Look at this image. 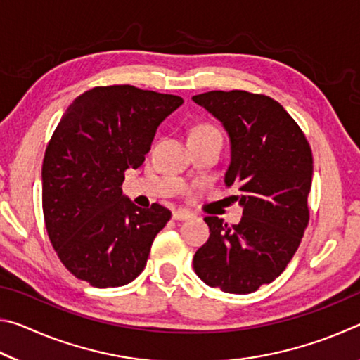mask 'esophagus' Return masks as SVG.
Segmentation results:
<instances>
[{"label":"esophagus","instance_id":"obj_1","mask_svg":"<svg viewBox=\"0 0 360 360\" xmlns=\"http://www.w3.org/2000/svg\"><path fill=\"white\" fill-rule=\"evenodd\" d=\"M192 217V212L187 210H176L173 212V219L174 221H187V219Z\"/></svg>","mask_w":360,"mask_h":360}]
</instances>
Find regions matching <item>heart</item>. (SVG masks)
<instances>
[{
	"label": "heart",
	"mask_w": 360,
	"mask_h": 360,
	"mask_svg": "<svg viewBox=\"0 0 360 360\" xmlns=\"http://www.w3.org/2000/svg\"><path fill=\"white\" fill-rule=\"evenodd\" d=\"M192 135H219V131L211 125H198L192 130L191 136Z\"/></svg>",
	"instance_id": "obj_1"
}]
</instances>
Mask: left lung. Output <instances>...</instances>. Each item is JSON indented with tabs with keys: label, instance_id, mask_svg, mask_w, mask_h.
<instances>
[{
	"label": "left lung",
	"instance_id": "obj_1",
	"mask_svg": "<svg viewBox=\"0 0 360 360\" xmlns=\"http://www.w3.org/2000/svg\"><path fill=\"white\" fill-rule=\"evenodd\" d=\"M221 122L230 141L224 176L240 192L243 217L227 225L205 217L210 238L193 255L205 284L229 294H251L281 275L307 227L313 155L300 127L270 96L212 90L192 96Z\"/></svg>",
	"mask_w": 360,
	"mask_h": 360
}]
</instances>
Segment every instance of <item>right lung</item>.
Here are the masks:
<instances>
[{"instance_id":"obj_1","label":"right lung","mask_w":360,"mask_h":360,"mask_svg":"<svg viewBox=\"0 0 360 360\" xmlns=\"http://www.w3.org/2000/svg\"><path fill=\"white\" fill-rule=\"evenodd\" d=\"M176 95L109 85L71 103L42 163V211L62 264L94 288H119L144 270L172 212L139 208L122 193L125 169L143 165Z\"/></svg>"}]
</instances>
